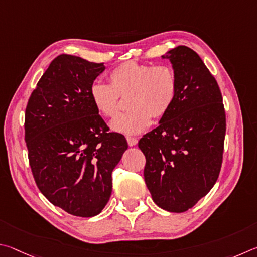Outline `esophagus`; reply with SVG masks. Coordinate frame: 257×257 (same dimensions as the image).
I'll return each instance as SVG.
<instances>
[{
  "instance_id": "esophagus-1",
  "label": "esophagus",
  "mask_w": 257,
  "mask_h": 257,
  "mask_svg": "<svg viewBox=\"0 0 257 257\" xmlns=\"http://www.w3.org/2000/svg\"><path fill=\"white\" fill-rule=\"evenodd\" d=\"M126 140H127V143H128L130 147L136 146L137 143H138V139L137 138H133V137H127V138H126Z\"/></svg>"
}]
</instances>
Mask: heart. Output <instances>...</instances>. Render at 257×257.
I'll list each match as a JSON object with an SVG mask.
<instances>
[{
	"label": "heart",
	"mask_w": 257,
	"mask_h": 257,
	"mask_svg": "<svg viewBox=\"0 0 257 257\" xmlns=\"http://www.w3.org/2000/svg\"><path fill=\"white\" fill-rule=\"evenodd\" d=\"M178 80L173 66L126 61L109 73V84L94 82L90 99L98 114L107 118L117 115L119 97L128 96L127 111L112 119L110 127L126 136L149 127L152 116L161 118L169 111L177 96Z\"/></svg>",
	"instance_id": "obj_1"
}]
</instances>
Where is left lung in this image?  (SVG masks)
I'll use <instances>...</instances> for the list:
<instances>
[{
    "label": "left lung",
    "instance_id": "8db88e82",
    "mask_svg": "<svg viewBox=\"0 0 257 257\" xmlns=\"http://www.w3.org/2000/svg\"><path fill=\"white\" fill-rule=\"evenodd\" d=\"M178 80L174 105L159 126L139 141L152 200L169 212H185L210 192L222 165L226 112L217 80L187 46L164 55Z\"/></svg>",
    "mask_w": 257,
    "mask_h": 257
}]
</instances>
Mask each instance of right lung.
Masks as SVG:
<instances>
[{
  "label": "right lung",
  "instance_id": "right-lung-1",
  "mask_svg": "<svg viewBox=\"0 0 257 257\" xmlns=\"http://www.w3.org/2000/svg\"><path fill=\"white\" fill-rule=\"evenodd\" d=\"M103 63L62 54L54 58L27 103L25 140L39 191L75 217L101 212L111 194V173L127 149L90 99Z\"/></svg>",
  "mask_w": 257,
  "mask_h": 257
}]
</instances>
